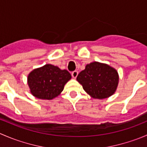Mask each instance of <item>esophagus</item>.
Segmentation results:
<instances>
[{"mask_svg": "<svg viewBox=\"0 0 147 147\" xmlns=\"http://www.w3.org/2000/svg\"><path fill=\"white\" fill-rule=\"evenodd\" d=\"M78 71L75 70V71H73V72H72V76L73 78H76L77 77H78Z\"/></svg>", "mask_w": 147, "mask_h": 147, "instance_id": "obj_1", "label": "esophagus"}]
</instances>
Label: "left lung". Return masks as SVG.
I'll use <instances>...</instances> for the list:
<instances>
[{
  "mask_svg": "<svg viewBox=\"0 0 147 147\" xmlns=\"http://www.w3.org/2000/svg\"><path fill=\"white\" fill-rule=\"evenodd\" d=\"M119 74L110 65L92 62L77 77L84 91L93 99L108 98L115 94L119 84Z\"/></svg>",
  "mask_w": 147,
  "mask_h": 147,
  "instance_id": "1",
  "label": "left lung"
}]
</instances>
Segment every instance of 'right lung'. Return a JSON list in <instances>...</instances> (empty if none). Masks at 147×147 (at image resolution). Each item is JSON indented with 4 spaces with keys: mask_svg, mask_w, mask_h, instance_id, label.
Listing matches in <instances>:
<instances>
[{
    "mask_svg": "<svg viewBox=\"0 0 147 147\" xmlns=\"http://www.w3.org/2000/svg\"><path fill=\"white\" fill-rule=\"evenodd\" d=\"M71 78L70 73L66 69L46 64L28 74V84L32 95L40 100H50L60 94Z\"/></svg>",
    "mask_w": 147,
    "mask_h": 147,
    "instance_id": "right-lung-1",
    "label": "right lung"
}]
</instances>
